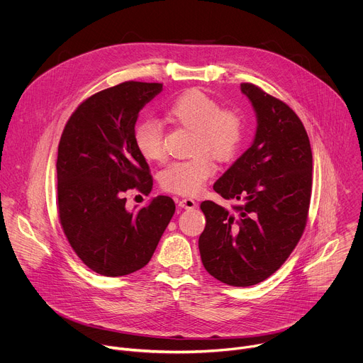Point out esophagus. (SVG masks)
I'll return each instance as SVG.
<instances>
[{
	"instance_id": "34e87169",
	"label": "esophagus",
	"mask_w": 363,
	"mask_h": 363,
	"mask_svg": "<svg viewBox=\"0 0 363 363\" xmlns=\"http://www.w3.org/2000/svg\"><path fill=\"white\" fill-rule=\"evenodd\" d=\"M179 206H182L185 210H194L196 206V202L192 198H182L179 199Z\"/></svg>"
}]
</instances>
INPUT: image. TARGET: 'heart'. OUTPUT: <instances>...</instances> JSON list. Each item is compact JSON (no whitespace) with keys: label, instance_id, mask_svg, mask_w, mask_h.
<instances>
[{"label":"heart","instance_id":"obj_1","mask_svg":"<svg viewBox=\"0 0 363 363\" xmlns=\"http://www.w3.org/2000/svg\"><path fill=\"white\" fill-rule=\"evenodd\" d=\"M165 113L172 122L194 132L189 146L194 157L169 164L160 174V184L164 191L172 194L195 195L216 172L209 157L225 162L238 152L245 135L244 119L237 111L221 108L214 97L198 90L178 96ZM133 143L147 162H160L165 158L164 130L157 122L138 123Z\"/></svg>","mask_w":363,"mask_h":363}]
</instances>
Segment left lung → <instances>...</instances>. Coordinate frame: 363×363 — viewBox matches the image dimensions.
I'll list each match as a JSON object with an SVG mask.
<instances>
[{
    "mask_svg": "<svg viewBox=\"0 0 363 363\" xmlns=\"http://www.w3.org/2000/svg\"><path fill=\"white\" fill-rule=\"evenodd\" d=\"M257 113L252 145L214 184L231 210L203 201L201 260L213 277L237 287L276 273L307 224L313 157L307 132L286 103L252 83H241Z\"/></svg>",
    "mask_w": 363,
    "mask_h": 363,
    "instance_id": "8db88e82",
    "label": "left lung"
}]
</instances>
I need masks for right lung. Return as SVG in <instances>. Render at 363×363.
I'll use <instances>...</instances> for the list:
<instances>
[{
	"mask_svg": "<svg viewBox=\"0 0 363 363\" xmlns=\"http://www.w3.org/2000/svg\"><path fill=\"white\" fill-rule=\"evenodd\" d=\"M162 83L123 82L100 90L67 121L57 155V211L63 233L80 260L106 277L130 274L152 258L174 213L160 195L136 211L128 191L147 195L153 179L133 143L138 115Z\"/></svg>",
	"mask_w": 363,
	"mask_h": 363,
	"instance_id": "right-lung-1",
	"label": "right lung"
}]
</instances>
